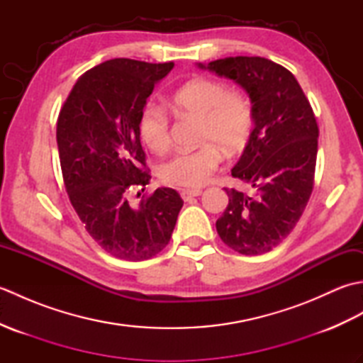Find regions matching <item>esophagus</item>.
<instances>
[{
	"label": "esophagus",
	"instance_id": "esophagus-1",
	"mask_svg": "<svg viewBox=\"0 0 363 363\" xmlns=\"http://www.w3.org/2000/svg\"><path fill=\"white\" fill-rule=\"evenodd\" d=\"M201 194H203V191L199 189H182L181 190V196H182L184 201H189V199L199 196Z\"/></svg>",
	"mask_w": 363,
	"mask_h": 363
}]
</instances>
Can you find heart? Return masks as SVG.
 I'll return each instance as SVG.
<instances>
[{"mask_svg": "<svg viewBox=\"0 0 363 363\" xmlns=\"http://www.w3.org/2000/svg\"><path fill=\"white\" fill-rule=\"evenodd\" d=\"M173 111L199 118L195 150L176 151L159 165V177L176 187H201L211 181L221 162L220 148L228 152L242 150L254 125L251 103L240 91L229 90L226 84L199 78L177 89L169 96ZM138 135L146 148L162 152L169 145V120L160 106L148 103L142 107L137 121Z\"/></svg>", "mask_w": 363, "mask_h": 363, "instance_id": "1", "label": "heart"}]
</instances>
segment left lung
Wrapping results in <instances>:
<instances>
[{
    "label": "left lung",
    "mask_w": 363,
    "mask_h": 363,
    "mask_svg": "<svg viewBox=\"0 0 363 363\" xmlns=\"http://www.w3.org/2000/svg\"><path fill=\"white\" fill-rule=\"evenodd\" d=\"M198 67L242 86L254 113L250 140L230 173L256 191L225 189L229 204L217 233L245 256L268 252L296 226L312 195L318 125L311 103L295 76L265 57H225Z\"/></svg>",
    "instance_id": "8db88e82"
}]
</instances>
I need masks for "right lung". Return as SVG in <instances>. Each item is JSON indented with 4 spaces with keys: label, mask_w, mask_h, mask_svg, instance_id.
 <instances>
[{
    "label": "right lung",
    "mask_w": 363,
    "mask_h": 363,
    "mask_svg": "<svg viewBox=\"0 0 363 363\" xmlns=\"http://www.w3.org/2000/svg\"><path fill=\"white\" fill-rule=\"evenodd\" d=\"M173 67L106 60L76 81L59 113L56 137L68 198L91 238L113 257L137 262L159 254L172 238L184 204L168 187L157 189L137 207L129 203L151 179L138 115Z\"/></svg>",
    "instance_id": "right-lung-1"
}]
</instances>
